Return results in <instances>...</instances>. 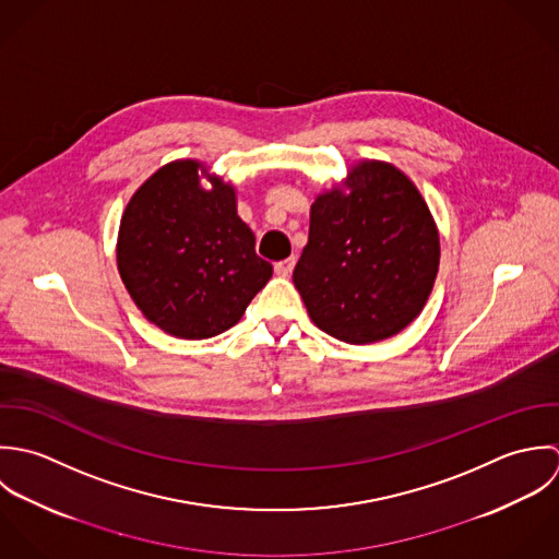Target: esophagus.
<instances>
[{
  "label": "esophagus",
  "instance_id": "esophagus-1",
  "mask_svg": "<svg viewBox=\"0 0 559 559\" xmlns=\"http://www.w3.org/2000/svg\"><path fill=\"white\" fill-rule=\"evenodd\" d=\"M294 265H296V257H289V259H283V261H278V263H274V272L278 274V276H292V272H294Z\"/></svg>",
  "mask_w": 559,
  "mask_h": 559
}]
</instances>
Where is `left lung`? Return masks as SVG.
<instances>
[{
  "mask_svg": "<svg viewBox=\"0 0 559 559\" xmlns=\"http://www.w3.org/2000/svg\"><path fill=\"white\" fill-rule=\"evenodd\" d=\"M347 188L311 205L294 285L320 331L365 345L397 335L421 313L441 246L426 201L395 166L362 162Z\"/></svg>",
  "mask_w": 559,
  "mask_h": 559,
  "instance_id": "left-lung-1",
  "label": "left lung"
}]
</instances>
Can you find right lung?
Segmentation results:
<instances>
[{
    "instance_id": "1",
    "label": "right lung",
    "mask_w": 559,
    "mask_h": 559,
    "mask_svg": "<svg viewBox=\"0 0 559 559\" xmlns=\"http://www.w3.org/2000/svg\"><path fill=\"white\" fill-rule=\"evenodd\" d=\"M194 159L159 168L129 201L116 261L148 322L181 338H210L235 326L265 287L272 265L237 216L235 190L212 179L205 190Z\"/></svg>"
}]
</instances>
